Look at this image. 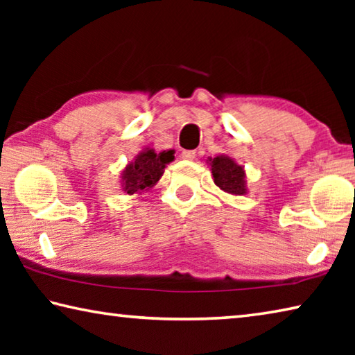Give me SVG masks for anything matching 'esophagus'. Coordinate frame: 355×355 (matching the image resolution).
Returning a JSON list of instances; mask_svg holds the SVG:
<instances>
[{"label":"esophagus","instance_id":"obj_1","mask_svg":"<svg viewBox=\"0 0 355 355\" xmlns=\"http://www.w3.org/2000/svg\"><path fill=\"white\" fill-rule=\"evenodd\" d=\"M196 150H183L182 152V158L183 159H188V161H192L196 158Z\"/></svg>","mask_w":355,"mask_h":355}]
</instances>
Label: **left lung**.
<instances>
[{
    "instance_id": "8db88e82",
    "label": "left lung",
    "mask_w": 355,
    "mask_h": 355,
    "mask_svg": "<svg viewBox=\"0 0 355 355\" xmlns=\"http://www.w3.org/2000/svg\"><path fill=\"white\" fill-rule=\"evenodd\" d=\"M211 166V173L216 186L228 192V194L244 196L248 194V183H245L244 167L239 166L232 156L218 155L208 158Z\"/></svg>"
}]
</instances>
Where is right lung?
I'll list each match as a JSON object with an SVG mask.
<instances>
[{"mask_svg":"<svg viewBox=\"0 0 355 355\" xmlns=\"http://www.w3.org/2000/svg\"><path fill=\"white\" fill-rule=\"evenodd\" d=\"M173 153H175L173 150H163L156 153L152 147L142 148L120 173L122 191L128 196H133L152 189L163 177L167 164L175 158Z\"/></svg>","mask_w":355,"mask_h":355,"instance_id":"obj_1","label":"right lung"}]
</instances>
